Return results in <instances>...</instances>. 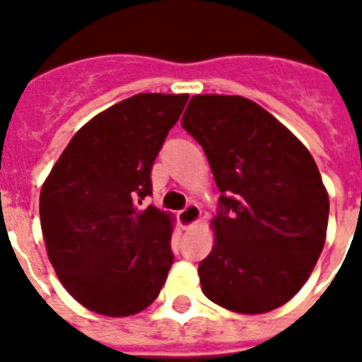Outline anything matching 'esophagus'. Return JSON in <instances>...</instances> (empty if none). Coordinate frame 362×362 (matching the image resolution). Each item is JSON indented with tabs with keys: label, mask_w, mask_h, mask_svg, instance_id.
Returning <instances> with one entry per match:
<instances>
[{
	"label": "esophagus",
	"mask_w": 362,
	"mask_h": 362,
	"mask_svg": "<svg viewBox=\"0 0 362 362\" xmlns=\"http://www.w3.org/2000/svg\"><path fill=\"white\" fill-rule=\"evenodd\" d=\"M200 208L197 204H189L186 209H182L180 214H178V223H180V226L184 228V230H187V228L195 226L197 223L200 221Z\"/></svg>",
	"instance_id": "esophagus-1"
}]
</instances>
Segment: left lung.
<instances>
[{"mask_svg": "<svg viewBox=\"0 0 362 362\" xmlns=\"http://www.w3.org/2000/svg\"><path fill=\"white\" fill-rule=\"evenodd\" d=\"M182 127L202 145L221 191L214 248L199 265L202 293L241 315L281 308L326 243L329 197L311 153L241 95H193Z\"/></svg>", "mask_w": 362, "mask_h": 362, "instance_id": "left-lung-1", "label": "left lung"}]
</instances>
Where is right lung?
<instances>
[{
  "mask_svg": "<svg viewBox=\"0 0 362 362\" xmlns=\"http://www.w3.org/2000/svg\"><path fill=\"white\" fill-rule=\"evenodd\" d=\"M187 93H138L77 130L40 191L47 257L64 289L105 317L156 300L173 265V217L141 200Z\"/></svg>",
  "mask_w": 362,
  "mask_h": 362,
  "instance_id": "1",
  "label": "right lung"
}]
</instances>
